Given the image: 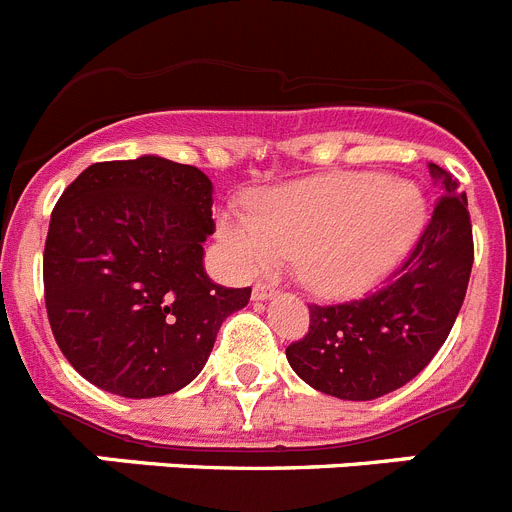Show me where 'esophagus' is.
Returning <instances> with one entry per match:
<instances>
[{
  "label": "esophagus",
  "instance_id": "1",
  "mask_svg": "<svg viewBox=\"0 0 512 512\" xmlns=\"http://www.w3.org/2000/svg\"><path fill=\"white\" fill-rule=\"evenodd\" d=\"M277 295V284H266V282H259L256 287L251 289V297L253 300H269V297Z\"/></svg>",
  "mask_w": 512,
  "mask_h": 512
}]
</instances>
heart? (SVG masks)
Here are the masks:
<instances>
[{
	"mask_svg": "<svg viewBox=\"0 0 512 512\" xmlns=\"http://www.w3.org/2000/svg\"><path fill=\"white\" fill-rule=\"evenodd\" d=\"M425 197L379 171H348L271 189L251 212H225L217 235L243 274L295 259L310 289L354 297L382 282L418 241Z\"/></svg>",
	"mask_w": 512,
	"mask_h": 512,
	"instance_id": "obj_1",
	"label": "heart"
}]
</instances>
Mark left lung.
<instances>
[{"mask_svg": "<svg viewBox=\"0 0 512 512\" xmlns=\"http://www.w3.org/2000/svg\"><path fill=\"white\" fill-rule=\"evenodd\" d=\"M441 200L408 261L364 300L310 305L305 338L287 361L310 387L341 400H374L423 372L449 338L474 264L467 194L431 164Z\"/></svg>", "mask_w": 512, "mask_h": 512, "instance_id": "8db88e82", "label": "left lung"}]
</instances>
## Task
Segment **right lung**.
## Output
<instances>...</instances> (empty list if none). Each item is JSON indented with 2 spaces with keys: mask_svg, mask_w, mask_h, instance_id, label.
<instances>
[{
  "mask_svg": "<svg viewBox=\"0 0 512 512\" xmlns=\"http://www.w3.org/2000/svg\"><path fill=\"white\" fill-rule=\"evenodd\" d=\"M212 182L161 156L102 161L56 202L43 251L58 348L99 390L146 400L182 390L251 287L205 274Z\"/></svg>",
  "mask_w": 512,
  "mask_h": 512,
  "instance_id": "right-lung-1",
  "label": "right lung"
}]
</instances>
